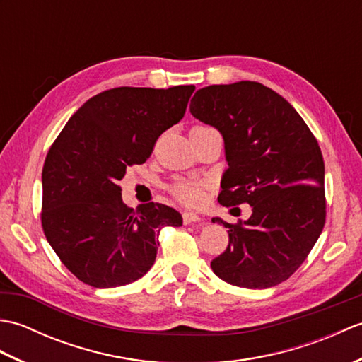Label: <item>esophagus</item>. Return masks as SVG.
<instances>
[{
	"label": "esophagus",
	"instance_id": "esophagus-1",
	"mask_svg": "<svg viewBox=\"0 0 362 362\" xmlns=\"http://www.w3.org/2000/svg\"><path fill=\"white\" fill-rule=\"evenodd\" d=\"M182 218H183V224H194V222H201L202 219L197 216L196 213H193V211H183L182 213Z\"/></svg>",
	"mask_w": 362,
	"mask_h": 362
}]
</instances>
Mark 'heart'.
Listing matches in <instances>:
<instances>
[{"label": "heart", "instance_id": "obj_1", "mask_svg": "<svg viewBox=\"0 0 362 362\" xmlns=\"http://www.w3.org/2000/svg\"><path fill=\"white\" fill-rule=\"evenodd\" d=\"M210 188L209 182L197 179L177 180L171 187L173 196L180 204L187 206H201L206 201V189Z\"/></svg>", "mask_w": 362, "mask_h": 362}]
</instances>
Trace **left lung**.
<instances>
[{
  "label": "left lung",
  "instance_id": "1",
  "mask_svg": "<svg viewBox=\"0 0 362 362\" xmlns=\"http://www.w3.org/2000/svg\"><path fill=\"white\" fill-rule=\"evenodd\" d=\"M189 112L224 138L228 168L218 201L252 206L238 224L211 219L228 228L213 272L249 289L288 280L325 226V166L316 136L286 99L259 82L204 87Z\"/></svg>",
  "mask_w": 362,
  "mask_h": 362
}]
</instances>
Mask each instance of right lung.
<instances>
[{"label":"right lung","mask_w":362,"mask_h":362,"mask_svg":"<svg viewBox=\"0 0 362 362\" xmlns=\"http://www.w3.org/2000/svg\"><path fill=\"white\" fill-rule=\"evenodd\" d=\"M194 86L118 87L83 104L46 156L42 227L68 271L93 288H117L149 271L163 227H180L163 204L129 209L119 180L151 157L157 138L185 115Z\"/></svg>","instance_id":"right-lung-1"}]
</instances>
